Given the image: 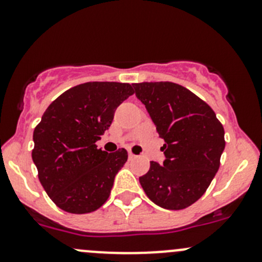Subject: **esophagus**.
<instances>
[{"mask_svg":"<svg viewBox=\"0 0 262 262\" xmlns=\"http://www.w3.org/2000/svg\"><path fill=\"white\" fill-rule=\"evenodd\" d=\"M128 156H129V160H134V158L137 157V156H136V155H133V153H132V152H129V153H128Z\"/></svg>","mask_w":262,"mask_h":262,"instance_id":"1","label":"esophagus"}]
</instances>
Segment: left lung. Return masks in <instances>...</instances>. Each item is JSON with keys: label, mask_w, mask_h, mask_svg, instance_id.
<instances>
[{"label": "left lung", "mask_w": 262, "mask_h": 262, "mask_svg": "<svg viewBox=\"0 0 262 262\" xmlns=\"http://www.w3.org/2000/svg\"><path fill=\"white\" fill-rule=\"evenodd\" d=\"M161 138L165 161H152L139 178L147 196L158 207L180 210L207 191L224 150V129L212 107L173 82L133 83Z\"/></svg>", "instance_id": "8db88e82"}]
</instances>
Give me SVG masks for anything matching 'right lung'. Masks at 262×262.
I'll use <instances>...</instances> for the list:
<instances>
[{"label": "right lung", "instance_id": "add662e5", "mask_svg": "<svg viewBox=\"0 0 262 262\" xmlns=\"http://www.w3.org/2000/svg\"><path fill=\"white\" fill-rule=\"evenodd\" d=\"M133 95L129 83L86 82L58 96L34 129L31 153L39 181L60 209L91 213L109 198L114 179L128 160L120 148H97L116 107Z\"/></svg>", "mask_w": 262, "mask_h": 262}]
</instances>
